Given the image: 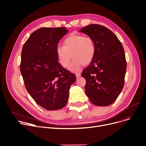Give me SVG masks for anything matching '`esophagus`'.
<instances>
[{"instance_id": "1", "label": "esophagus", "mask_w": 146, "mask_h": 146, "mask_svg": "<svg viewBox=\"0 0 146 146\" xmlns=\"http://www.w3.org/2000/svg\"><path fill=\"white\" fill-rule=\"evenodd\" d=\"M75 75H76V77H77V78H79V77H80V76H81V74L79 73V72H77V73L75 74Z\"/></svg>"}]
</instances>
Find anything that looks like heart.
<instances>
[{"label": "heart", "mask_w": 146, "mask_h": 146, "mask_svg": "<svg viewBox=\"0 0 146 146\" xmlns=\"http://www.w3.org/2000/svg\"><path fill=\"white\" fill-rule=\"evenodd\" d=\"M96 53V46L93 39L82 34H72L67 37L64 46L56 48L58 60L64 68H68L72 56L74 58L69 66L72 71H79L83 64H90L93 60Z\"/></svg>", "instance_id": "1"}]
</instances>
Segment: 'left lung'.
I'll return each instance as SVG.
<instances>
[{
  "label": "left lung",
  "instance_id": "8db88e82",
  "mask_svg": "<svg viewBox=\"0 0 146 146\" xmlns=\"http://www.w3.org/2000/svg\"><path fill=\"white\" fill-rule=\"evenodd\" d=\"M80 32L92 37L95 43V56L82 72L86 80V94L98 106L112 104L124 86L127 62L123 47L115 34L101 25L91 24Z\"/></svg>",
  "mask_w": 146,
  "mask_h": 146
}]
</instances>
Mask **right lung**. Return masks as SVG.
I'll return each instance as SVG.
<instances>
[{
  "label": "right lung",
  "instance_id": "add662e5",
  "mask_svg": "<svg viewBox=\"0 0 146 146\" xmlns=\"http://www.w3.org/2000/svg\"><path fill=\"white\" fill-rule=\"evenodd\" d=\"M64 27L41 28L33 33L21 52V73L25 88L38 105L48 110L65 107L75 75L58 62L56 48L68 33Z\"/></svg>",
  "mask_w": 146,
  "mask_h": 146
}]
</instances>
